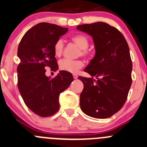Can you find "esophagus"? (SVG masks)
Instances as JSON below:
<instances>
[{
  "label": "esophagus",
  "mask_w": 147,
  "mask_h": 147,
  "mask_svg": "<svg viewBox=\"0 0 147 147\" xmlns=\"http://www.w3.org/2000/svg\"><path fill=\"white\" fill-rule=\"evenodd\" d=\"M73 76H74V79H76L78 78V76L76 74H74L73 75Z\"/></svg>",
  "instance_id": "34e87169"
}]
</instances>
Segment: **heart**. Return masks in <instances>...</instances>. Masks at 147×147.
I'll use <instances>...</instances> for the list:
<instances>
[{
    "label": "heart",
    "instance_id": "heart-1",
    "mask_svg": "<svg viewBox=\"0 0 147 147\" xmlns=\"http://www.w3.org/2000/svg\"><path fill=\"white\" fill-rule=\"evenodd\" d=\"M72 41L77 45L78 47L81 49V54L82 55H86L88 52L86 50L89 46V40L87 37L84 35H76L72 37ZM63 41L62 39H59L54 44V53L56 56H61L63 51ZM84 66L83 61L81 60H71L64 58L59 62V68L62 71L67 72L76 73L80 68Z\"/></svg>",
    "mask_w": 147,
    "mask_h": 147
}]
</instances>
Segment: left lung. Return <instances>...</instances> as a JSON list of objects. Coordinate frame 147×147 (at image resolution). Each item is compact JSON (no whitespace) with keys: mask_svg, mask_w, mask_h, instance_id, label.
<instances>
[{"mask_svg":"<svg viewBox=\"0 0 147 147\" xmlns=\"http://www.w3.org/2000/svg\"><path fill=\"white\" fill-rule=\"evenodd\" d=\"M92 36L95 55L84 71L93 78L79 76L84 84L80 107L89 116L107 118L119 111L126 101L132 79V61L125 37L105 22L77 26Z\"/></svg>","mask_w":147,"mask_h":147,"instance_id":"left-lung-1","label":"left lung"}]
</instances>
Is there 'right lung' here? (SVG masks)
I'll list each match as a JSON object with an SVG mask.
<instances>
[{"label":"right lung","instance_id":"1","mask_svg":"<svg viewBox=\"0 0 147 147\" xmlns=\"http://www.w3.org/2000/svg\"><path fill=\"white\" fill-rule=\"evenodd\" d=\"M68 32L56 24L40 23L25 33L18 47V88L26 105L41 117L51 116L60 107L59 95L74 81L70 72L60 71L51 79L45 68L58 69L54 44Z\"/></svg>","mask_w":147,"mask_h":147}]
</instances>
